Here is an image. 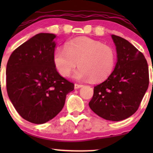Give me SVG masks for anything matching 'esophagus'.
Returning <instances> with one entry per match:
<instances>
[{
	"label": "esophagus",
	"mask_w": 153,
	"mask_h": 153,
	"mask_svg": "<svg viewBox=\"0 0 153 153\" xmlns=\"http://www.w3.org/2000/svg\"><path fill=\"white\" fill-rule=\"evenodd\" d=\"M83 85H81V84H75V85H74V87H75V89H79V88L82 87Z\"/></svg>",
	"instance_id": "esophagus-1"
}]
</instances>
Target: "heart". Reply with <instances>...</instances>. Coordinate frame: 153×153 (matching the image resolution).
I'll return each mask as SVG.
<instances>
[{"instance_id":"1","label":"heart","mask_w":153,"mask_h":153,"mask_svg":"<svg viewBox=\"0 0 153 153\" xmlns=\"http://www.w3.org/2000/svg\"><path fill=\"white\" fill-rule=\"evenodd\" d=\"M116 55L112 47L89 38H80L69 42L65 49L58 48L53 61L58 72L67 77L76 67L73 78L81 81L99 82L106 79L115 67Z\"/></svg>"}]
</instances>
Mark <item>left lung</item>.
I'll return each mask as SVG.
<instances>
[{"label":"left lung","instance_id":"1","mask_svg":"<svg viewBox=\"0 0 153 153\" xmlns=\"http://www.w3.org/2000/svg\"><path fill=\"white\" fill-rule=\"evenodd\" d=\"M117 63L106 81L94 87L90 109L108 121H119L133 115L149 86V69L145 57L132 44L112 35Z\"/></svg>","mask_w":153,"mask_h":153}]
</instances>
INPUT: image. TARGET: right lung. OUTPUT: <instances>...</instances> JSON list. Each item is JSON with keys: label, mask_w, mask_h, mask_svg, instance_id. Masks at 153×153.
I'll use <instances>...</instances> for the list:
<instances>
[{"label": "right lung", "mask_w": 153, "mask_h": 153, "mask_svg": "<svg viewBox=\"0 0 153 153\" xmlns=\"http://www.w3.org/2000/svg\"><path fill=\"white\" fill-rule=\"evenodd\" d=\"M56 35L39 33L18 47L7 65L10 100L24 119L41 124L55 118L74 84L59 75L53 61Z\"/></svg>", "instance_id": "obj_1"}]
</instances>
